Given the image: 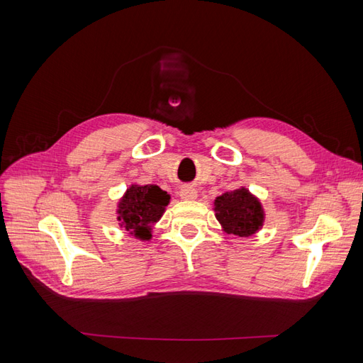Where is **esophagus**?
Wrapping results in <instances>:
<instances>
[{
	"label": "esophagus",
	"instance_id": "1",
	"mask_svg": "<svg viewBox=\"0 0 363 363\" xmlns=\"http://www.w3.org/2000/svg\"><path fill=\"white\" fill-rule=\"evenodd\" d=\"M180 199L182 200H195L196 199V189L192 186H183L180 189Z\"/></svg>",
	"mask_w": 363,
	"mask_h": 363
}]
</instances>
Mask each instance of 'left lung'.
I'll use <instances>...</instances> for the list:
<instances>
[{
	"instance_id": "8db88e82",
	"label": "left lung",
	"mask_w": 363,
	"mask_h": 363,
	"mask_svg": "<svg viewBox=\"0 0 363 363\" xmlns=\"http://www.w3.org/2000/svg\"><path fill=\"white\" fill-rule=\"evenodd\" d=\"M215 211L225 232L240 238L256 233L263 223L260 203L244 188L218 196Z\"/></svg>"
}]
</instances>
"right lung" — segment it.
Instances as JSON below:
<instances>
[{"instance_id": "obj_1", "label": "right lung", "mask_w": 363, "mask_h": 363, "mask_svg": "<svg viewBox=\"0 0 363 363\" xmlns=\"http://www.w3.org/2000/svg\"><path fill=\"white\" fill-rule=\"evenodd\" d=\"M169 203V195L159 186H131L119 203L118 221L127 232L135 233L140 239L151 238V225L157 223L164 206Z\"/></svg>"}]
</instances>
